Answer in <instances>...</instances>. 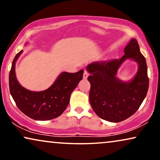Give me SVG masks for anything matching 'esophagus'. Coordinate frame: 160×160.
Returning <instances> with one entry per match:
<instances>
[{"label":"esophagus","instance_id":"34e87169","mask_svg":"<svg viewBox=\"0 0 160 160\" xmlns=\"http://www.w3.org/2000/svg\"><path fill=\"white\" fill-rule=\"evenodd\" d=\"M88 76H89V73L87 71H84V75H83V78H84V79H87V78H88Z\"/></svg>","mask_w":160,"mask_h":160}]
</instances>
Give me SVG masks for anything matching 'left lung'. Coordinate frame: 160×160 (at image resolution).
<instances>
[{"mask_svg": "<svg viewBox=\"0 0 160 160\" xmlns=\"http://www.w3.org/2000/svg\"><path fill=\"white\" fill-rule=\"evenodd\" d=\"M124 52L120 60L95 62L87 66L90 73L87 79L91 84L89 98L92 108L100 118L111 122L124 121L134 114L148 89L147 65L136 39H131ZM127 59L135 61L139 69L132 80L124 82L116 74Z\"/></svg>", "mask_w": 160, "mask_h": 160, "instance_id": "8db88e82", "label": "left lung"}]
</instances>
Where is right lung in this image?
I'll list each match as a JSON object with an SVG mask.
<instances>
[{
  "label": "right lung",
  "instance_id": "right-lung-1",
  "mask_svg": "<svg viewBox=\"0 0 160 160\" xmlns=\"http://www.w3.org/2000/svg\"><path fill=\"white\" fill-rule=\"evenodd\" d=\"M23 51L15 56L9 73L10 93L17 106L23 113L32 119L46 121L58 117L66 109L70 96L81 80L84 70L76 73H61L47 89L30 91L18 82L15 73V64Z\"/></svg>",
  "mask_w": 160,
  "mask_h": 160
}]
</instances>
